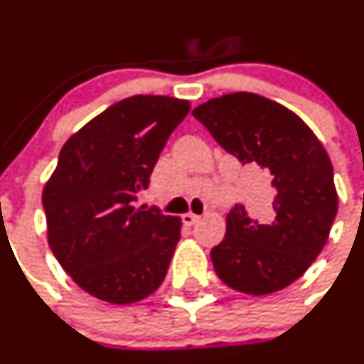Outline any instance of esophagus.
<instances>
[{"instance_id": "obj_1", "label": "esophagus", "mask_w": 364, "mask_h": 364, "mask_svg": "<svg viewBox=\"0 0 364 364\" xmlns=\"http://www.w3.org/2000/svg\"><path fill=\"white\" fill-rule=\"evenodd\" d=\"M199 220V215H194V213H186V215H182V222L186 225H194L196 224V222Z\"/></svg>"}]
</instances>
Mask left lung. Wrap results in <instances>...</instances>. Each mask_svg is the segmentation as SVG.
Segmentation results:
<instances>
[{"instance_id": "1", "label": "left lung", "mask_w": 364, "mask_h": 364, "mask_svg": "<svg viewBox=\"0 0 364 364\" xmlns=\"http://www.w3.org/2000/svg\"><path fill=\"white\" fill-rule=\"evenodd\" d=\"M196 118L241 165L271 175L272 212L252 218L230 208L224 240L212 248L217 276L232 290H283L321 253L338 206L326 151L295 112L255 93H229L201 104Z\"/></svg>"}]
</instances>
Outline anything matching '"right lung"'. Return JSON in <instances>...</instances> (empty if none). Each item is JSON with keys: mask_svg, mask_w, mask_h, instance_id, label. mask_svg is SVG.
Wrapping results in <instances>:
<instances>
[{"mask_svg": "<svg viewBox=\"0 0 364 364\" xmlns=\"http://www.w3.org/2000/svg\"><path fill=\"white\" fill-rule=\"evenodd\" d=\"M189 109L171 97H128L62 147L43 191L48 243L90 295L123 306L149 296L165 279L181 218L135 203Z\"/></svg>", "mask_w": 364, "mask_h": 364, "instance_id": "add662e5", "label": "right lung"}]
</instances>
